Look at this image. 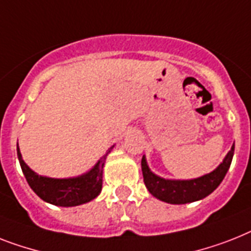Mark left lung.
<instances>
[{"label":"left lung","mask_w":251,"mask_h":251,"mask_svg":"<svg viewBox=\"0 0 251 251\" xmlns=\"http://www.w3.org/2000/svg\"><path fill=\"white\" fill-rule=\"evenodd\" d=\"M235 153V143L226 154L221 164L213 172L195 179H166L154 174L147 164L146 156L142 158V172L144 184L153 197L164 202L173 205H182L199 201L214 192L225 179L228 169L231 166Z\"/></svg>","instance_id":"1"}]
</instances>
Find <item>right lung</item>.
Returning <instances> with one entry per match:
<instances>
[{"label":"right lung","instance_id":"1","mask_svg":"<svg viewBox=\"0 0 251 251\" xmlns=\"http://www.w3.org/2000/svg\"><path fill=\"white\" fill-rule=\"evenodd\" d=\"M113 147L115 146H112L107 153L98 160L97 164L89 172L72 178H50L37 174L24 162L20 153L19 144L16 147V152L26 182L40 199L55 206L72 207L90 202L91 200L99 196L103 184L104 162Z\"/></svg>","mask_w":251,"mask_h":251}]
</instances>
